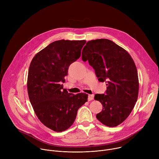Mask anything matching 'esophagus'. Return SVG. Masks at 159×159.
Masks as SVG:
<instances>
[{"label":"esophagus","instance_id":"obj_1","mask_svg":"<svg viewBox=\"0 0 159 159\" xmlns=\"http://www.w3.org/2000/svg\"><path fill=\"white\" fill-rule=\"evenodd\" d=\"M94 94H89V96H88V101H90L93 100L94 99Z\"/></svg>","mask_w":159,"mask_h":159}]
</instances>
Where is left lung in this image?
I'll list each match as a JSON object with an SVG mask.
<instances>
[{"label": "left lung", "mask_w": 159, "mask_h": 159, "mask_svg": "<svg viewBox=\"0 0 159 159\" xmlns=\"http://www.w3.org/2000/svg\"><path fill=\"white\" fill-rule=\"evenodd\" d=\"M82 59L89 61L99 82L107 83L106 94L94 96L102 105L97 119L109 127L120 125L130 115L138 99L139 77L133 60L125 49L107 39L88 41Z\"/></svg>", "instance_id": "1"}]
</instances>
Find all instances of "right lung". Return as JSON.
<instances>
[{
  "instance_id": "obj_1",
  "label": "right lung",
  "mask_w": 159,
  "mask_h": 159,
  "mask_svg": "<svg viewBox=\"0 0 159 159\" xmlns=\"http://www.w3.org/2000/svg\"><path fill=\"white\" fill-rule=\"evenodd\" d=\"M85 40H58L33 58L28 76L30 101L39 121L48 128L61 132L74 123L78 109L88 94H73L63 89L70 65L80 57Z\"/></svg>"
}]
</instances>
